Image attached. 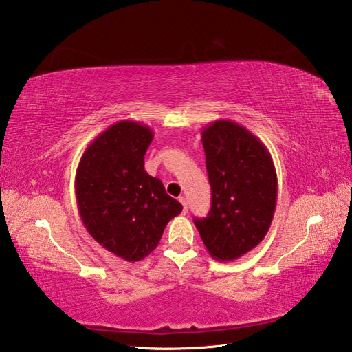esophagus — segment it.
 I'll return each mask as SVG.
<instances>
[{
  "label": "esophagus",
  "mask_w": 352,
  "mask_h": 352,
  "mask_svg": "<svg viewBox=\"0 0 352 352\" xmlns=\"http://www.w3.org/2000/svg\"><path fill=\"white\" fill-rule=\"evenodd\" d=\"M179 201H181L182 206H184V214L188 212V201H186V199L185 197H179Z\"/></svg>",
  "instance_id": "obj_1"
}]
</instances>
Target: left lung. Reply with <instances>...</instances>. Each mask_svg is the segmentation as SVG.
<instances>
[{
	"label": "left lung",
	"instance_id": "obj_1",
	"mask_svg": "<svg viewBox=\"0 0 352 352\" xmlns=\"http://www.w3.org/2000/svg\"><path fill=\"white\" fill-rule=\"evenodd\" d=\"M212 203L194 218L208 253L235 261L261 244L274 217L277 175L259 138L232 120H215L201 131Z\"/></svg>",
	"mask_w": 352,
	"mask_h": 352
}]
</instances>
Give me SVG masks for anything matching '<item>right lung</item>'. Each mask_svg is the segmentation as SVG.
Segmentation results:
<instances>
[{
	"instance_id": "right-lung-1",
	"label": "right lung",
	"mask_w": 352,
	"mask_h": 352,
	"mask_svg": "<svg viewBox=\"0 0 352 352\" xmlns=\"http://www.w3.org/2000/svg\"><path fill=\"white\" fill-rule=\"evenodd\" d=\"M152 140L146 124L117 122L87 146L76 168L75 196L85 229L128 262L152 253L167 223L182 212L160 179L144 170Z\"/></svg>"
}]
</instances>
